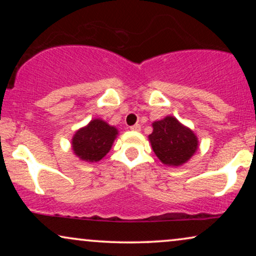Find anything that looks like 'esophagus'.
I'll return each instance as SVG.
<instances>
[{"instance_id":"obj_1","label":"esophagus","mask_w":256,"mask_h":256,"mask_svg":"<svg viewBox=\"0 0 256 256\" xmlns=\"http://www.w3.org/2000/svg\"><path fill=\"white\" fill-rule=\"evenodd\" d=\"M130 129H132V130H134V132H140V130H141V124H132Z\"/></svg>"}]
</instances>
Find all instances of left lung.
I'll return each instance as SVG.
<instances>
[{
	"label": "left lung",
	"instance_id": "8db88e82",
	"mask_svg": "<svg viewBox=\"0 0 256 256\" xmlns=\"http://www.w3.org/2000/svg\"><path fill=\"white\" fill-rule=\"evenodd\" d=\"M149 135L154 152L166 166H178L191 158L198 148L197 136L174 116L152 124Z\"/></svg>",
	"mask_w": 256,
	"mask_h": 256
}]
</instances>
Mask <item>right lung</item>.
Here are the masks:
<instances>
[{
	"label": "right lung",
	"mask_w": 256,
	"mask_h": 256,
	"mask_svg": "<svg viewBox=\"0 0 256 256\" xmlns=\"http://www.w3.org/2000/svg\"><path fill=\"white\" fill-rule=\"evenodd\" d=\"M116 134V128L96 118L73 136V152L86 162H98L110 152Z\"/></svg>",
	"instance_id": "right-lung-1"
}]
</instances>
